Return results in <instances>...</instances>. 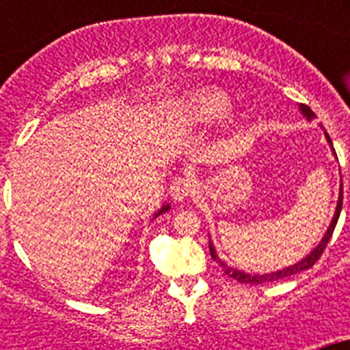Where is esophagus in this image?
I'll list each match as a JSON object with an SVG mask.
<instances>
[{"instance_id": "obj_1", "label": "esophagus", "mask_w": 350, "mask_h": 350, "mask_svg": "<svg viewBox=\"0 0 350 350\" xmlns=\"http://www.w3.org/2000/svg\"><path fill=\"white\" fill-rule=\"evenodd\" d=\"M193 191V178L189 177H177L170 185V196L173 202H184L191 196Z\"/></svg>"}]
</instances>
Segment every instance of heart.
Listing matches in <instances>:
<instances>
[{
	"instance_id": "obj_1",
	"label": "heart",
	"mask_w": 350,
	"mask_h": 350,
	"mask_svg": "<svg viewBox=\"0 0 350 350\" xmlns=\"http://www.w3.org/2000/svg\"><path fill=\"white\" fill-rule=\"evenodd\" d=\"M178 110L185 120L194 122V124L210 122L228 110V96L221 91L205 89V91L194 92L182 100Z\"/></svg>"
}]
</instances>
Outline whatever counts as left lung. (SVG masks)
Returning <instances> with one entry per match:
<instances>
[{
    "label": "left lung",
    "instance_id": "1",
    "mask_svg": "<svg viewBox=\"0 0 350 350\" xmlns=\"http://www.w3.org/2000/svg\"><path fill=\"white\" fill-rule=\"evenodd\" d=\"M299 110H301V113L305 117H307L308 120H312L315 117V113L312 112L310 108L307 107V105H299ZM326 140L329 142V145L333 147L332 144V138H329V135L326 133ZM335 150V148H333ZM342 187H340V196H338V203H336V210H335V215H333L332 219V224H329V228H327L326 234L323 237V240L319 242V245L315 247L314 250H312L310 254L307 256V258H303L301 261H298L296 265H291V267L284 268V270H277V271H271V273H265V275H259V273H245V271L242 270H237V268H231L228 267L226 262H222L221 259H219L217 252H215V249H213L212 242H210V256H212V259H215V261L219 262L222 267V270H224V273L228 275V277H231V279H234L237 282L240 284H262V282H273V280H279V279H284V277H291V275H296L299 273V271L303 270H308V268H312L315 265V261L323 256L324 249H326L327 242H329V238H332L333 231H335V226L336 222H338V217H340V210H342V200H344V193H342Z\"/></svg>",
    "mask_w": 350,
    "mask_h": 350
}]
</instances>
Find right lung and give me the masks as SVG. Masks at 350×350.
<instances>
[{
	"instance_id": "obj_1",
	"label": "right lung",
	"mask_w": 350,
	"mask_h": 350,
	"mask_svg": "<svg viewBox=\"0 0 350 350\" xmlns=\"http://www.w3.org/2000/svg\"><path fill=\"white\" fill-rule=\"evenodd\" d=\"M168 210H170V205H163V206H161V208H159V210H157V212H156V213H154V217H157V215H161V213H165V212H168Z\"/></svg>"
}]
</instances>
